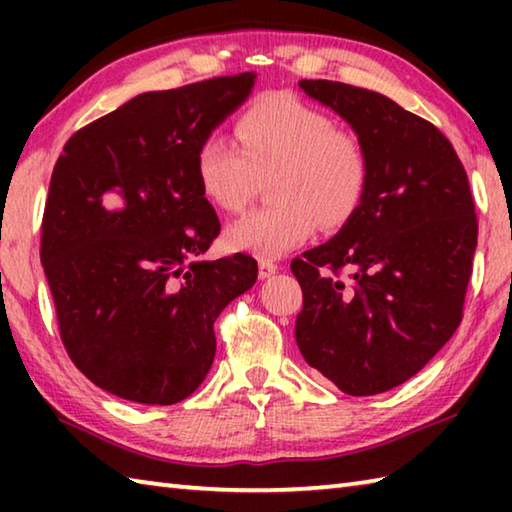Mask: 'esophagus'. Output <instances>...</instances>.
<instances>
[{
	"mask_svg": "<svg viewBox=\"0 0 512 512\" xmlns=\"http://www.w3.org/2000/svg\"><path fill=\"white\" fill-rule=\"evenodd\" d=\"M277 271V264L273 259H259V280H266Z\"/></svg>",
	"mask_w": 512,
	"mask_h": 512,
	"instance_id": "obj_1",
	"label": "esophagus"
}]
</instances>
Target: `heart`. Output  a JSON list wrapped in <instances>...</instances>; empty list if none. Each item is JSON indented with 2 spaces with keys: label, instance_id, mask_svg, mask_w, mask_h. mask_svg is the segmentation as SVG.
<instances>
[{
  "label": "heart",
  "instance_id": "b5f03b06",
  "mask_svg": "<svg viewBox=\"0 0 512 512\" xmlns=\"http://www.w3.org/2000/svg\"><path fill=\"white\" fill-rule=\"evenodd\" d=\"M239 144L207 135L196 151V180L207 201L241 212L257 178L273 176L271 205L241 216L225 232L232 250L282 257L323 230H339L359 212L370 185V160L357 137L291 94L259 97L237 119Z\"/></svg>",
  "mask_w": 512,
  "mask_h": 512
}]
</instances>
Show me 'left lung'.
<instances>
[{
    "label": "left lung",
    "instance_id": "1",
    "mask_svg": "<svg viewBox=\"0 0 512 512\" xmlns=\"http://www.w3.org/2000/svg\"><path fill=\"white\" fill-rule=\"evenodd\" d=\"M348 121L370 160L359 212L291 262L302 287V357L343 393L404 384L452 339L476 250L467 173L452 142L384 94L300 81Z\"/></svg>",
    "mask_w": 512,
    "mask_h": 512
}]
</instances>
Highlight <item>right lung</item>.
Returning <instances> with one entry per match:
<instances>
[{
	"instance_id": "1",
	"label": "right lung",
	"mask_w": 512,
	"mask_h": 512,
	"mask_svg": "<svg viewBox=\"0 0 512 512\" xmlns=\"http://www.w3.org/2000/svg\"><path fill=\"white\" fill-rule=\"evenodd\" d=\"M255 72L137 94L69 137L42 216V266L60 339L103 391L169 406L212 368L214 320L257 280V262L201 257L221 223L196 151Z\"/></svg>"
}]
</instances>
